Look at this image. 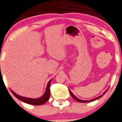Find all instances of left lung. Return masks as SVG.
Segmentation results:
<instances>
[{
  "label": "left lung",
  "instance_id": "left-lung-1",
  "mask_svg": "<svg viewBox=\"0 0 122 122\" xmlns=\"http://www.w3.org/2000/svg\"><path fill=\"white\" fill-rule=\"evenodd\" d=\"M107 90H108V89H107ZM107 90H106V91L104 92V93H103V94L102 95L100 96V97H97V98H96L93 99V100H79V99H78V98H76V96L73 95V93H72L71 92L70 90H69V92H70V95H71V97H72V98H74V100H76V101H78V102H81V103H88V102H92V101H95V100H97V99H98V98H101V97H102V96L104 95L105 94L106 92L107 91Z\"/></svg>",
  "mask_w": 122,
  "mask_h": 122
}]
</instances>
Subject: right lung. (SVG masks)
Segmentation results:
<instances>
[{
	"instance_id": "add662e5",
	"label": "right lung",
	"mask_w": 122,
	"mask_h": 122,
	"mask_svg": "<svg viewBox=\"0 0 122 122\" xmlns=\"http://www.w3.org/2000/svg\"><path fill=\"white\" fill-rule=\"evenodd\" d=\"M51 82V80L49 81L48 83L47 87H46V90L45 92V94L42 96L41 97L38 98L36 99H33V98H25L23 97H21V96L18 95L16 93H15L12 90H11V92H12L13 94L15 95V97H16L17 98L20 100L21 101H23L24 103H27L29 104H32V105H41V104H45L46 102L48 101L49 99V97H50V83Z\"/></svg>"
}]
</instances>
